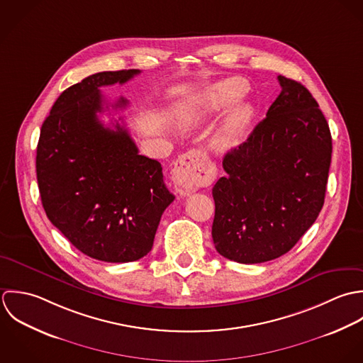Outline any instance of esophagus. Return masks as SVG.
Masks as SVG:
<instances>
[{"label":"esophagus","instance_id":"obj_1","mask_svg":"<svg viewBox=\"0 0 363 363\" xmlns=\"http://www.w3.org/2000/svg\"><path fill=\"white\" fill-rule=\"evenodd\" d=\"M216 178V167L199 151L182 154L172 169V179L179 195L188 196L201 186L211 185Z\"/></svg>","mask_w":363,"mask_h":363}]
</instances>
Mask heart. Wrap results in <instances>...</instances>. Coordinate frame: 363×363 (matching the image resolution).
Returning a JSON list of instances; mask_svg holds the SVG:
<instances>
[{
  "label": "heart",
  "mask_w": 363,
  "mask_h": 363,
  "mask_svg": "<svg viewBox=\"0 0 363 363\" xmlns=\"http://www.w3.org/2000/svg\"><path fill=\"white\" fill-rule=\"evenodd\" d=\"M245 92V84L238 79H227L212 86L206 94V104L212 109H221L237 101ZM254 119V109L250 104H237L227 113L215 139L213 148L220 152L237 147L247 133Z\"/></svg>",
  "instance_id": "b5f03b06"
}]
</instances>
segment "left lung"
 Wrapping results in <instances>:
<instances>
[{
    "label": "left lung",
    "instance_id": "8db88e82",
    "mask_svg": "<svg viewBox=\"0 0 363 363\" xmlns=\"http://www.w3.org/2000/svg\"><path fill=\"white\" fill-rule=\"evenodd\" d=\"M281 94L247 142L223 158L213 186L212 237L218 254L259 264L290 251L325 198L333 140L310 91L278 75Z\"/></svg>",
    "mask_w": 363,
    "mask_h": 363
}]
</instances>
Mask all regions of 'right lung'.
I'll use <instances>...</instances> for the list:
<instances>
[{"label":"right lung","instance_id":"right-lung-1","mask_svg":"<svg viewBox=\"0 0 363 363\" xmlns=\"http://www.w3.org/2000/svg\"><path fill=\"white\" fill-rule=\"evenodd\" d=\"M140 70L92 74L62 92L42 125L36 175L49 220L82 254L104 262L147 255L161 215L175 199L162 167L139 154L128 129L106 128L101 86L125 84ZM119 98L113 109H123Z\"/></svg>","mask_w":363,"mask_h":363}]
</instances>
